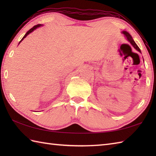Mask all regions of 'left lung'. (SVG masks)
<instances>
[{
  "label": "left lung",
  "mask_w": 156,
  "mask_h": 156,
  "mask_svg": "<svg viewBox=\"0 0 156 156\" xmlns=\"http://www.w3.org/2000/svg\"><path fill=\"white\" fill-rule=\"evenodd\" d=\"M122 34H123L125 35V37H127V40L131 43V45L133 46V47L137 49V51H139L140 52H141V50H140V49L139 48V47L137 46V45L135 44V42L133 41V38H132V37L131 36V35L129 34V33H127V31H122Z\"/></svg>",
  "instance_id": "left-lung-1"
}]
</instances>
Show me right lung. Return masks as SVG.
Wrapping results in <instances>:
<instances>
[{"instance_id":"1","label":"right lung","mask_w":156,"mask_h":156,"mask_svg":"<svg viewBox=\"0 0 156 156\" xmlns=\"http://www.w3.org/2000/svg\"><path fill=\"white\" fill-rule=\"evenodd\" d=\"M41 24H38V25H35L34 26V27H33L31 29H29V30L27 32V33H26V34L24 35V37H23V38H22V39H21V41H20V42H19V44H20V43H21L22 41H23V39H24V38H25L26 37H27V35H29V34H30V33H31L32 31H34V30H35V29H36V28H37V27H40V26H41Z\"/></svg>"}]
</instances>
